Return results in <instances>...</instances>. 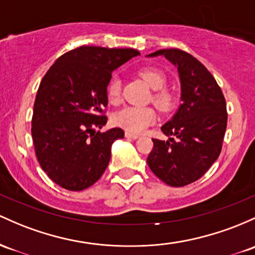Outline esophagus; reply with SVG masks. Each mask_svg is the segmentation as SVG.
<instances>
[{"label":"esophagus","instance_id":"34e87169","mask_svg":"<svg viewBox=\"0 0 255 255\" xmlns=\"http://www.w3.org/2000/svg\"><path fill=\"white\" fill-rule=\"evenodd\" d=\"M126 138H129V139H138L139 135L138 134H134V133H130V132H126Z\"/></svg>","mask_w":255,"mask_h":255}]
</instances>
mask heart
<instances>
[{
	"instance_id": "1",
	"label": "heart",
	"mask_w": 255,
	"mask_h": 255,
	"mask_svg": "<svg viewBox=\"0 0 255 255\" xmlns=\"http://www.w3.org/2000/svg\"><path fill=\"white\" fill-rule=\"evenodd\" d=\"M139 76L145 81L151 89H153L152 103L161 113H168L174 105V96L164 88L166 76L157 69L145 68L139 71ZM108 99L111 104H119L121 99V81L114 77L106 88ZM156 120V113L151 108L127 106L117 111L113 116V123L116 127L123 128L130 133H141Z\"/></svg>"
}]
</instances>
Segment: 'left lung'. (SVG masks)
I'll return each mask as SVG.
<instances>
[{"instance_id":"1","label":"left lung","mask_w":255,"mask_h":255,"mask_svg":"<svg viewBox=\"0 0 255 255\" xmlns=\"http://www.w3.org/2000/svg\"><path fill=\"white\" fill-rule=\"evenodd\" d=\"M157 55H164L178 68L183 103L161 128L175 139H152L146 161L163 183L180 187L198 180L219 157L228 123L226 103L213 75L191 54L169 48L149 57Z\"/></svg>"}]
</instances>
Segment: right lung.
I'll use <instances>...</instances> for the list:
<instances>
[{
	"instance_id": "1",
	"label": "right lung",
	"mask_w": 255,
	"mask_h": 255,
	"mask_svg": "<svg viewBox=\"0 0 255 255\" xmlns=\"http://www.w3.org/2000/svg\"><path fill=\"white\" fill-rule=\"evenodd\" d=\"M140 53L132 48L82 46L58 58L42 78L31 121L35 153L55 184L81 191L93 185L108 167L111 145L125 132L105 133L111 74Z\"/></svg>"
}]
</instances>
